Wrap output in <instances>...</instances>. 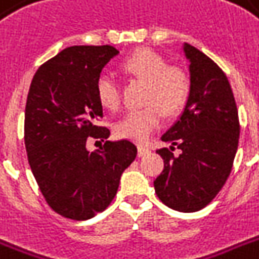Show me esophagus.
I'll return each mask as SVG.
<instances>
[{
  "instance_id": "34e87169",
  "label": "esophagus",
  "mask_w": 259,
  "mask_h": 259,
  "mask_svg": "<svg viewBox=\"0 0 259 259\" xmlns=\"http://www.w3.org/2000/svg\"><path fill=\"white\" fill-rule=\"evenodd\" d=\"M150 153L149 148H146V146L140 145L138 146V157H142V156H146V154Z\"/></svg>"
}]
</instances>
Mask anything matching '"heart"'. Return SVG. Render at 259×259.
I'll return each mask as SVG.
<instances>
[{"mask_svg": "<svg viewBox=\"0 0 259 259\" xmlns=\"http://www.w3.org/2000/svg\"><path fill=\"white\" fill-rule=\"evenodd\" d=\"M122 71L142 82H146L141 109L130 110L114 125L118 137L136 142H145L160 127L164 113L173 115L183 109L188 99L191 80L183 68L166 66L165 58L152 50H140L126 58ZM98 102L103 109L115 111L121 105V94L117 80L109 74L98 76L95 83Z\"/></svg>", "mask_w": 259, "mask_h": 259, "instance_id": "heart-1", "label": "heart"}]
</instances>
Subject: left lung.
<instances>
[{
    "instance_id": "8db88e82",
    "label": "left lung",
    "mask_w": 259,
    "mask_h": 259,
    "mask_svg": "<svg viewBox=\"0 0 259 259\" xmlns=\"http://www.w3.org/2000/svg\"><path fill=\"white\" fill-rule=\"evenodd\" d=\"M189 62L188 99L161 140L182 150L173 156L162 148L164 170L154 180L158 199L180 212H196L209 204L225 185L239 141V119L225 72L211 59L184 42Z\"/></svg>"
}]
</instances>
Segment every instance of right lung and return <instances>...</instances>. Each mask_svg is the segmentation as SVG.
<instances>
[{
	"label": "right lung",
	"instance_id": "add662e5",
	"mask_svg": "<svg viewBox=\"0 0 259 259\" xmlns=\"http://www.w3.org/2000/svg\"><path fill=\"white\" fill-rule=\"evenodd\" d=\"M119 54L111 46H74L59 52L34 74L26 98L24 140L30 169L55 212L87 221L109 207L137 146L106 141L90 152V138L107 140L98 126L103 107L95 83Z\"/></svg>",
	"mask_w": 259,
	"mask_h": 259
}]
</instances>
